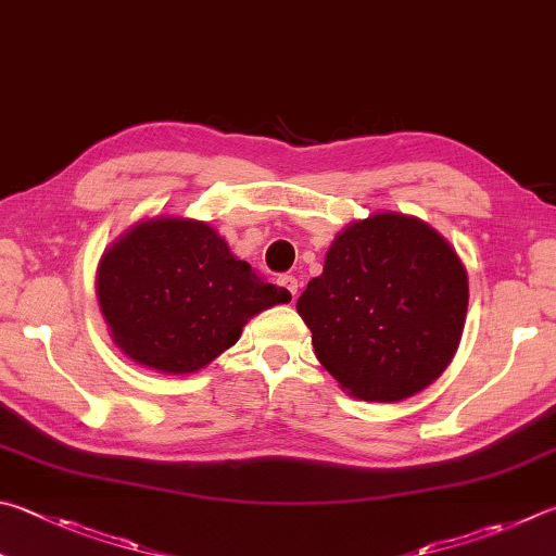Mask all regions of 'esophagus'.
<instances>
[{"label":"esophagus","instance_id":"1","mask_svg":"<svg viewBox=\"0 0 556 556\" xmlns=\"http://www.w3.org/2000/svg\"><path fill=\"white\" fill-rule=\"evenodd\" d=\"M279 287L287 291V296H289L291 301L296 299V291H299V279H296V277H291V275L279 277Z\"/></svg>","mask_w":556,"mask_h":556}]
</instances>
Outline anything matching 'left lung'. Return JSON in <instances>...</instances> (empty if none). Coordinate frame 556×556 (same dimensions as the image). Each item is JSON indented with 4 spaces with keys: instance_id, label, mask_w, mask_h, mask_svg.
<instances>
[{
    "instance_id": "8db88e82",
    "label": "left lung",
    "mask_w": 556,
    "mask_h": 556,
    "mask_svg": "<svg viewBox=\"0 0 556 556\" xmlns=\"http://www.w3.org/2000/svg\"><path fill=\"white\" fill-rule=\"evenodd\" d=\"M467 301V269L445 238L418 218L377 214L336 238L296 311L342 389L401 401L450 365Z\"/></svg>"
}]
</instances>
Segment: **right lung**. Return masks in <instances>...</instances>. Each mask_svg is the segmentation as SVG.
I'll use <instances>...</instances> for the list:
<instances>
[{
	"mask_svg": "<svg viewBox=\"0 0 556 556\" xmlns=\"http://www.w3.org/2000/svg\"><path fill=\"white\" fill-rule=\"evenodd\" d=\"M97 296L116 345L167 375L208 365L250 316L291 301L230 255L214 228L189 218L130 228L102 257Z\"/></svg>",
	"mask_w": 556,
	"mask_h": 556,
	"instance_id": "right-lung-1",
	"label": "right lung"
}]
</instances>
